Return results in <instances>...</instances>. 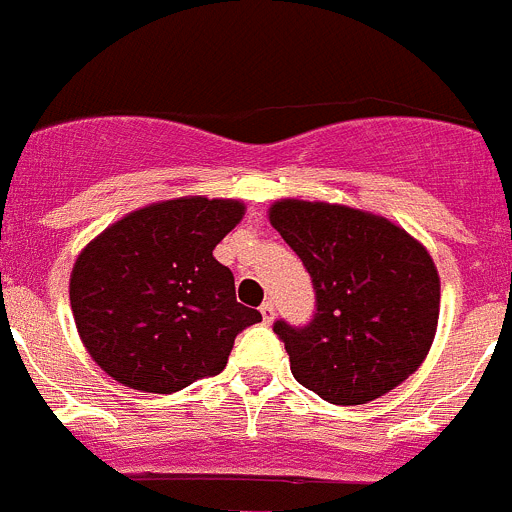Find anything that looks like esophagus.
I'll return each instance as SVG.
<instances>
[{"instance_id": "1", "label": "esophagus", "mask_w": 512, "mask_h": 512, "mask_svg": "<svg viewBox=\"0 0 512 512\" xmlns=\"http://www.w3.org/2000/svg\"><path fill=\"white\" fill-rule=\"evenodd\" d=\"M259 310H261V318H264V323H271V320H274V315H277V307H274V302L271 300H266Z\"/></svg>"}]
</instances>
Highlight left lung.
I'll use <instances>...</instances> for the list:
<instances>
[{"instance_id":"obj_1","label":"left lung","mask_w":512,"mask_h":512,"mask_svg":"<svg viewBox=\"0 0 512 512\" xmlns=\"http://www.w3.org/2000/svg\"><path fill=\"white\" fill-rule=\"evenodd\" d=\"M269 220L315 287L310 323H274L297 382L333 405L395 390L436 336L441 282L431 253L387 217L346 205L279 200Z\"/></svg>"}]
</instances>
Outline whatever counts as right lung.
I'll use <instances>...</instances> for the list:
<instances>
[{
	"label": "right lung",
	"instance_id": "right-lung-1",
	"mask_svg": "<svg viewBox=\"0 0 512 512\" xmlns=\"http://www.w3.org/2000/svg\"><path fill=\"white\" fill-rule=\"evenodd\" d=\"M243 202L176 197L130 212L87 243L69 297L89 356L125 387L171 395L225 369L261 312L235 302L233 271L212 256Z\"/></svg>",
	"mask_w": 512,
	"mask_h": 512
}]
</instances>
